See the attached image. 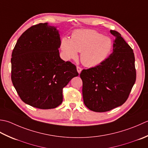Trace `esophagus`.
I'll list each match as a JSON object with an SVG mask.
<instances>
[{"label":"esophagus","instance_id":"34e87169","mask_svg":"<svg viewBox=\"0 0 148 148\" xmlns=\"http://www.w3.org/2000/svg\"><path fill=\"white\" fill-rule=\"evenodd\" d=\"M77 70L78 73L80 74L81 73V71H82V68L79 67V66H77Z\"/></svg>","mask_w":148,"mask_h":148}]
</instances>
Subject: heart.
<instances>
[{
  "label": "heart",
  "instance_id": "1",
  "mask_svg": "<svg viewBox=\"0 0 148 148\" xmlns=\"http://www.w3.org/2000/svg\"><path fill=\"white\" fill-rule=\"evenodd\" d=\"M112 47L110 38L102 36L94 30H78L71 35V40L62 38L61 49L66 59H75L78 52L80 61L87 67L98 66L107 58Z\"/></svg>",
  "mask_w": 148,
  "mask_h": 148
}]
</instances>
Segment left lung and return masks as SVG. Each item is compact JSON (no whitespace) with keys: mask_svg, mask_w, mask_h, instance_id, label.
<instances>
[{"mask_svg":"<svg viewBox=\"0 0 148 148\" xmlns=\"http://www.w3.org/2000/svg\"><path fill=\"white\" fill-rule=\"evenodd\" d=\"M110 32L115 37L113 52L100 64L83 70L80 75L84 103L97 112L122 105L136 80L133 50L118 32Z\"/></svg>","mask_w":148,"mask_h":148,"instance_id":"left-lung-1","label":"left lung"}]
</instances>
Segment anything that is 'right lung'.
I'll return each instance as SVG.
<instances>
[{"label":"right lung","instance_id":"obj_1","mask_svg":"<svg viewBox=\"0 0 148 148\" xmlns=\"http://www.w3.org/2000/svg\"><path fill=\"white\" fill-rule=\"evenodd\" d=\"M56 27L33 25L21 35L12 52L11 80L21 99L41 109L58 107L62 89L78 73L76 66L59 56Z\"/></svg>","mask_w":148,"mask_h":148}]
</instances>
